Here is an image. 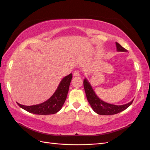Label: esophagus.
Here are the masks:
<instances>
[{
	"instance_id": "1",
	"label": "esophagus",
	"mask_w": 150,
	"mask_h": 150,
	"mask_svg": "<svg viewBox=\"0 0 150 150\" xmlns=\"http://www.w3.org/2000/svg\"><path fill=\"white\" fill-rule=\"evenodd\" d=\"M73 75L74 76V77H77V76H80V73H79V71H74V72H73Z\"/></svg>"
}]
</instances>
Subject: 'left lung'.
Returning <instances> with one entry per match:
<instances>
[{
    "instance_id": "left-lung-1",
    "label": "left lung",
    "mask_w": 150,
    "mask_h": 150,
    "mask_svg": "<svg viewBox=\"0 0 150 150\" xmlns=\"http://www.w3.org/2000/svg\"><path fill=\"white\" fill-rule=\"evenodd\" d=\"M116 46L118 52H127V50L122 47L118 43L116 42ZM83 84L88 101L89 102L93 110L97 114H100V115H113V114L121 112L129 107L134 100L133 99L127 103L122 105L108 103L101 100L96 94L94 90L92 88V86H91L90 83L86 78L84 79Z\"/></svg>"
}]
</instances>
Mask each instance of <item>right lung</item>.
Listing matches in <instances>:
<instances>
[{"mask_svg":"<svg viewBox=\"0 0 150 150\" xmlns=\"http://www.w3.org/2000/svg\"><path fill=\"white\" fill-rule=\"evenodd\" d=\"M72 79V73L64 77L55 90L54 93L47 100L42 103L26 106L17 103L19 106L23 109L34 114L39 115H49L57 113L62 107L67 98L69 91V84Z\"/></svg>","mask_w":150,"mask_h":150,"instance_id":"add662e5","label":"right lung"}]
</instances>
